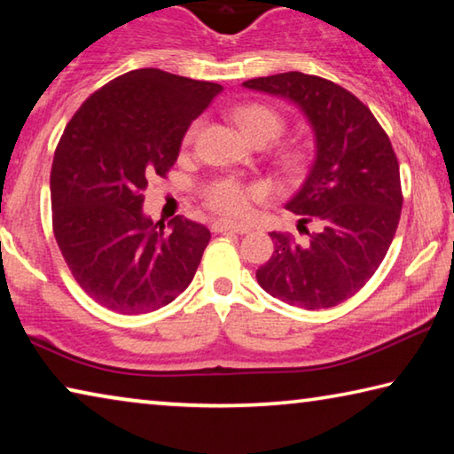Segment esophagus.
<instances>
[{
  "mask_svg": "<svg viewBox=\"0 0 454 454\" xmlns=\"http://www.w3.org/2000/svg\"><path fill=\"white\" fill-rule=\"evenodd\" d=\"M214 232H236V234H248L250 228L248 226H242V224H234V222L230 220H216L212 224Z\"/></svg>",
  "mask_w": 454,
  "mask_h": 454,
  "instance_id": "1",
  "label": "esophagus"
}]
</instances>
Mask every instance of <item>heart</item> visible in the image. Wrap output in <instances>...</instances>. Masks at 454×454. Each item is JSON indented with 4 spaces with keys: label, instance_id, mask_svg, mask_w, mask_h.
I'll return each mask as SVG.
<instances>
[{
    "label": "heart",
    "instance_id": "obj_1",
    "mask_svg": "<svg viewBox=\"0 0 454 454\" xmlns=\"http://www.w3.org/2000/svg\"><path fill=\"white\" fill-rule=\"evenodd\" d=\"M234 120L250 142H272L274 137H278L284 128V120L280 114L274 107L264 104H246L236 107ZM194 132L196 128H192L188 132V142L194 137ZM280 164L290 174L298 172L304 164V156L301 152H286L282 156ZM204 196L214 210L228 214V216H244L250 210L252 202L266 196V188L260 186V184H248L226 176V178L210 182L204 190Z\"/></svg>",
    "mask_w": 454,
    "mask_h": 454
}]
</instances>
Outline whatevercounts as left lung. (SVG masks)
<instances>
[{"instance_id":"8db88e82","label":"left lung","mask_w":454,"mask_h":454,"mask_svg":"<svg viewBox=\"0 0 454 454\" xmlns=\"http://www.w3.org/2000/svg\"><path fill=\"white\" fill-rule=\"evenodd\" d=\"M242 86L296 104L317 144L310 172L286 204L301 216L298 232L309 238L270 232L274 254L258 268L256 280L268 294L298 309L340 304L371 280L401 220L393 144L356 96L318 75L286 72Z\"/></svg>"}]
</instances>
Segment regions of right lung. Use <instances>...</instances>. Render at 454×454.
Instances as JSON below:
<instances>
[{
  "instance_id": "right-lung-1",
  "label": "right lung",
  "mask_w": 454,
  "mask_h": 454,
  "mask_svg": "<svg viewBox=\"0 0 454 454\" xmlns=\"http://www.w3.org/2000/svg\"><path fill=\"white\" fill-rule=\"evenodd\" d=\"M220 91L144 67L94 91L66 126L50 176L53 234L75 282L106 309L158 310L194 278L210 230L182 216L153 224L144 190Z\"/></svg>"
}]
</instances>
